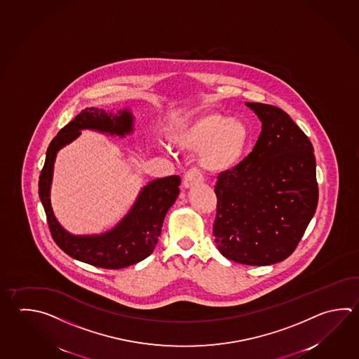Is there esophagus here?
<instances>
[{
    "label": "esophagus",
    "instance_id": "esophagus-1",
    "mask_svg": "<svg viewBox=\"0 0 359 359\" xmlns=\"http://www.w3.org/2000/svg\"><path fill=\"white\" fill-rule=\"evenodd\" d=\"M203 176L199 174V171L196 169H191L184 175L183 185L185 189H191L196 185L203 183Z\"/></svg>",
    "mask_w": 359,
    "mask_h": 359
}]
</instances>
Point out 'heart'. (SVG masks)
<instances>
[{"mask_svg":"<svg viewBox=\"0 0 359 359\" xmlns=\"http://www.w3.org/2000/svg\"><path fill=\"white\" fill-rule=\"evenodd\" d=\"M170 140L180 149L199 151L198 163L204 171L224 174L243 163L250 149L252 132L243 119L204 111L177 126Z\"/></svg>","mask_w":359,"mask_h":359,"instance_id":"obj_1","label":"heart"}]
</instances>
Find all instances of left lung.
Returning <instances> with one entry per match:
<instances>
[{
    "mask_svg": "<svg viewBox=\"0 0 359 359\" xmlns=\"http://www.w3.org/2000/svg\"><path fill=\"white\" fill-rule=\"evenodd\" d=\"M245 105L262 132L250 155L218 175L215 243L240 264H276L294 251L316 212V160L307 135L282 109Z\"/></svg>",
    "mask_w": 359,
    "mask_h": 359,
    "instance_id": "left-lung-1",
    "label": "left lung"
}]
</instances>
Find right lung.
<instances>
[{"label": "right lung", "mask_w": 359, "mask_h": 359, "mask_svg": "<svg viewBox=\"0 0 359 359\" xmlns=\"http://www.w3.org/2000/svg\"><path fill=\"white\" fill-rule=\"evenodd\" d=\"M135 115L126 107L111 110L86 108L58 132L48 147L39 176V198L55 244L82 263L105 269H122L142 262L155 249L165 216L179 196L180 176L155 179L141 188L127 215L114 227L100 233L75 235L57 219L50 202V189L55 157L60 149L77 140L82 130L126 138L135 133Z\"/></svg>", "instance_id": "1"}]
</instances>
